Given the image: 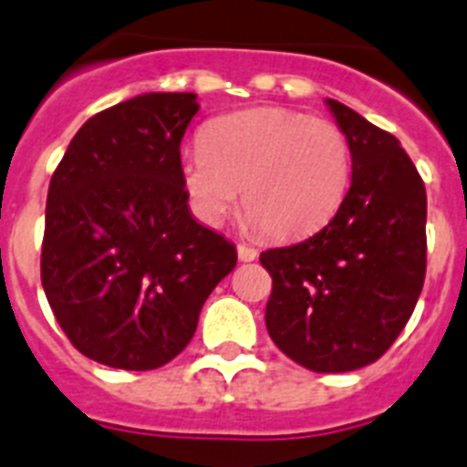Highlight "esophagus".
<instances>
[{"label": "esophagus", "instance_id": "esophagus-1", "mask_svg": "<svg viewBox=\"0 0 467 467\" xmlns=\"http://www.w3.org/2000/svg\"><path fill=\"white\" fill-rule=\"evenodd\" d=\"M237 256H240V262H254L259 254H256L254 247H247V244H237Z\"/></svg>", "mask_w": 467, "mask_h": 467}]
</instances>
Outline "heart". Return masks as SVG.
Instances as JSON below:
<instances>
[{
    "mask_svg": "<svg viewBox=\"0 0 467 467\" xmlns=\"http://www.w3.org/2000/svg\"><path fill=\"white\" fill-rule=\"evenodd\" d=\"M198 223L220 227L237 208L274 240L317 233L351 186V142L337 123L288 109H252L211 120L201 148L179 161Z\"/></svg>",
    "mask_w": 467,
    "mask_h": 467,
    "instance_id": "1",
    "label": "heart"
}]
</instances>
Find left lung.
Returning a JSON list of instances; mask_svg holds the SVG:
<instances>
[{
	"instance_id": "1",
	"label": "left lung",
	"mask_w": 467,
	"mask_h": 467,
	"mask_svg": "<svg viewBox=\"0 0 467 467\" xmlns=\"http://www.w3.org/2000/svg\"><path fill=\"white\" fill-rule=\"evenodd\" d=\"M351 142V186L317 234L266 249V329L315 373L378 361L405 329L427 274V191L395 135L327 99Z\"/></svg>"
}]
</instances>
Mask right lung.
I'll list each match as a JSON object with an SVG mask.
<instances>
[{"mask_svg":"<svg viewBox=\"0 0 467 467\" xmlns=\"http://www.w3.org/2000/svg\"><path fill=\"white\" fill-rule=\"evenodd\" d=\"M196 94L150 91L91 116L47 189L40 281L91 361L152 370L179 356L237 249L191 215L179 161Z\"/></svg>","mask_w":467,"mask_h":467,"instance_id":"add662e5","label":"right lung"}]
</instances>
